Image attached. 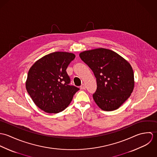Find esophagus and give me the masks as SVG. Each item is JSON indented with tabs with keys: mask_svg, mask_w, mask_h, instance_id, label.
I'll return each instance as SVG.
<instances>
[{
	"mask_svg": "<svg viewBox=\"0 0 157 157\" xmlns=\"http://www.w3.org/2000/svg\"><path fill=\"white\" fill-rule=\"evenodd\" d=\"M85 88H86L85 85V84H82V85H81V86H80V89H81V90H85Z\"/></svg>",
	"mask_w": 157,
	"mask_h": 157,
	"instance_id": "esophagus-1",
	"label": "esophagus"
}]
</instances>
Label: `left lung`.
I'll use <instances>...</instances> for the list:
<instances>
[{
  "label": "left lung",
  "mask_w": 157,
  "mask_h": 157,
  "mask_svg": "<svg viewBox=\"0 0 157 157\" xmlns=\"http://www.w3.org/2000/svg\"><path fill=\"white\" fill-rule=\"evenodd\" d=\"M79 56L96 78L97 87L92 95L96 104L103 111L117 109L134 90V75L129 63L105 48L85 51Z\"/></svg>",
  "instance_id": "8db88e82"
}]
</instances>
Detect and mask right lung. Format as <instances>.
<instances>
[{
	"mask_svg": "<svg viewBox=\"0 0 157 157\" xmlns=\"http://www.w3.org/2000/svg\"><path fill=\"white\" fill-rule=\"evenodd\" d=\"M75 56L54 52L36 62L28 71L26 88L34 103L47 113H59L70 104L79 88L69 85L66 71Z\"/></svg>",
	"mask_w": 157,
	"mask_h": 157,
	"instance_id": "1",
	"label": "right lung"
}]
</instances>
